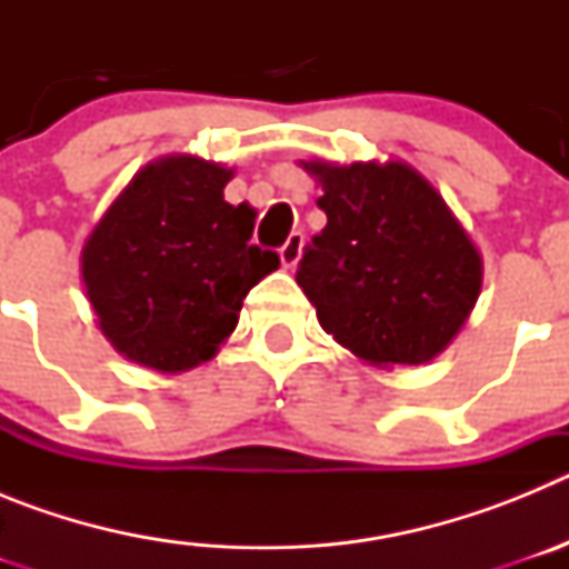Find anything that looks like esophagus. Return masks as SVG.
Instances as JSON below:
<instances>
[{"label": "esophagus", "mask_w": 569, "mask_h": 569, "mask_svg": "<svg viewBox=\"0 0 569 569\" xmlns=\"http://www.w3.org/2000/svg\"><path fill=\"white\" fill-rule=\"evenodd\" d=\"M301 248H305V233H290L288 241L279 248V259L284 268H293L296 261L301 259Z\"/></svg>", "instance_id": "1"}]
</instances>
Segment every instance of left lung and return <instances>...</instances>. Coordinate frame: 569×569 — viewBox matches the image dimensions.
Listing matches in <instances>:
<instances>
[{"label":"left lung","mask_w":569,"mask_h":569,"mask_svg":"<svg viewBox=\"0 0 569 569\" xmlns=\"http://www.w3.org/2000/svg\"><path fill=\"white\" fill-rule=\"evenodd\" d=\"M328 224L296 281L321 328L370 365H421L459 333L481 290V259L445 199L401 162H305Z\"/></svg>","instance_id":"left-lung-1"}]
</instances>
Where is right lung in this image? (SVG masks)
<instances>
[{"mask_svg": "<svg viewBox=\"0 0 569 569\" xmlns=\"http://www.w3.org/2000/svg\"><path fill=\"white\" fill-rule=\"evenodd\" d=\"M230 176L196 156L148 164L84 244L88 299L124 359L162 373L208 361L250 288L279 268L250 244L253 210L224 202Z\"/></svg>", "mask_w": 569, "mask_h": 569, "instance_id": "obj_1", "label": "right lung"}]
</instances>
